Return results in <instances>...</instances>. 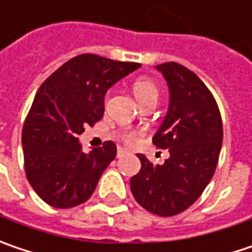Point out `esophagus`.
<instances>
[{
	"mask_svg": "<svg viewBox=\"0 0 252 252\" xmlns=\"http://www.w3.org/2000/svg\"><path fill=\"white\" fill-rule=\"evenodd\" d=\"M126 154V150H124V148H118V151H117V156H118V158L120 157H124Z\"/></svg>",
	"mask_w": 252,
	"mask_h": 252,
	"instance_id": "esophagus-1",
	"label": "esophagus"
}]
</instances>
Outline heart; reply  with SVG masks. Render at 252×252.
<instances>
[{
	"mask_svg": "<svg viewBox=\"0 0 252 252\" xmlns=\"http://www.w3.org/2000/svg\"><path fill=\"white\" fill-rule=\"evenodd\" d=\"M132 90H134V94L140 102H142L144 99H148V98H154V96L157 98L158 96V87H157L156 82H153L151 80H145V78L137 80L132 85ZM121 140L126 144L131 145L137 141V134L134 131H124L121 134Z\"/></svg>",
	"mask_w": 252,
	"mask_h": 252,
	"instance_id": "b5f03b06",
	"label": "heart"
}]
</instances>
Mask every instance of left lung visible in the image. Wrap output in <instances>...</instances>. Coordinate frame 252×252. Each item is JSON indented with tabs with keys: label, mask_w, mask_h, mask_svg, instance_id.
I'll use <instances>...</instances> for the list:
<instances>
[{
	"label": "left lung",
	"mask_w": 252,
	"mask_h": 252,
	"mask_svg": "<svg viewBox=\"0 0 252 252\" xmlns=\"http://www.w3.org/2000/svg\"><path fill=\"white\" fill-rule=\"evenodd\" d=\"M170 88V107L153 142L168 150L162 165L138 154L141 170L131 192L142 208L159 217L185 211L198 200L214 175L222 145V120L207 85L184 65H157Z\"/></svg>",
	"instance_id": "8db88e82"
}]
</instances>
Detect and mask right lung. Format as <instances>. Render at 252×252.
Here are the masks:
<instances>
[{
	"label": "right lung",
	"instance_id": "right-lung-1",
	"mask_svg": "<svg viewBox=\"0 0 252 252\" xmlns=\"http://www.w3.org/2000/svg\"><path fill=\"white\" fill-rule=\"evenodd\" d=\"M140 67L81 54L42 82L24 123L23 148L27 180L44 202L71 208L93 195L117 147L105 141L85 154L78 135L102 118L108 88Z\"/></svg>",
	"mask_w": 252,
	"mask_h": 252
}]
</instances>
